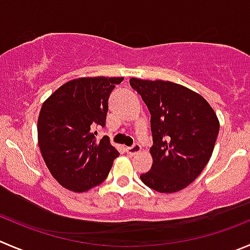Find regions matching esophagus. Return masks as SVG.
<instances>
[{
  "label": "esophagus",
  "instance_id": "esophagus-1",
  "mask_svg": "<svg viewBox=\"0 0 250 250\" xmlns=\"http://www.w3.org/2000/svg\"><path fill=\"white\" fill-rule=\"evenodd\" d=\"M126 152L129 154H132V156H135V154H137V153H140V152H141V145L135 144L134 146L126 147Z\"/></svg>",
  "mask_w": 250,
  "mask_h": 250
}]
</instances>
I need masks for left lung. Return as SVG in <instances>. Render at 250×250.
<instances>
[{
	"label": "left lung",
	"mask_w": 250,
	"mask_h": 250,
	"mask_svg": "<svg viewBox=\"0 0 250 250\" xmlns=\"http://www.w3.org/2000/svg\"><path fill=\"white\" fill-rule=\"evenodd\" d=\"M151 114V170L144 184L158 192H177L199 177L212 156L220 121L204 97L169 81L131 78Z\"/></svg>",
	"instance_id": "1"
}]
</instances>
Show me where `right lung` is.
<instances>
[{
    "instance_id": "obj_1",
    "label": "right lung",
    "mask_w": 250,
    "mask_h": 250,
    "mask_svg": "<svg viewBox=\"0 0 250 250\" xmlns=\"http://www.w3.org/2000/svg\"><path fill=\"white\" fill-rule=\"evenodd\" d=\"M123 77H81L68 81L42 103L38 142L50 173L60 185L84 192L105 180L119 151L108 136L97 141L96 126H105L108 99Z\"/></svg>"
}]
</instances>
